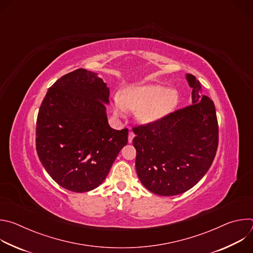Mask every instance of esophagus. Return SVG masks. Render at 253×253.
I'll return each mask as SVG.
<instances>
[{"label":"esophagus","mask_w":253,"mask_h":253,"mask_svg":"<svg viewBox=\"0 0 253 253\" xmlns=\"http://www.w3.org/2000/svg\"><path fill=\"white\" fill-rule=\"evenodd\" d=\"M134 136H135V134L133 133V131H130V132H129V135H128V142H129V143H131V142L133 141Z\"/></svg>","instance_id":"34e87169"}]
</instances>
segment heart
Instances as JSON below:
<instances>
[{"label":"heart","instance_id":"obj_1","mask_svg":"<svg viewBox=\"0 0 253 253\" xmlns=\"http://www.w3.org/2000/svg\"><path fill=\"white\" fill-rule=\"evenodd\" d=\"M178 96L175 90L162 85H137L128 87L113 98V112L124 117L128 109L137 110V117L144 123L159 120L176 106Z\"/></svg>","mask_w":253,"mask_h":253}]
</instances>
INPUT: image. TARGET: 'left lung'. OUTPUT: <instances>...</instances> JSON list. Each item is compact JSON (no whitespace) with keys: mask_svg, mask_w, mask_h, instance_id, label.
<instances>
[{"mask_svg":"<svg viewBox=\"0 0 253 253\" xmlns=\"http://www.w3.org/2000/svg\"><path fill=\"white\" fill-rule=\"evenodd\" d=\"M192 104L157 121L133 128L136 171L141 183L157 195L181 194L210 168L218 147V122L211 99L187 74Z\"/></svg>","mask_w":253,"mask_h":253,"instance_id":"8db88e82","label":"left lung"}]
</instances>
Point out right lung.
Wrapping results in <instances>:
<instances>
[{
    "label": "right lung",
    "instance_id": "right-lung-1",
    "mask_svg": "<svg viewBox=\"0 0 253 253\" xmlns=\"http://www.w3.org/2000/svg\"><path fill=\"white\" fill-rule=\"evenodd\" d=\"M109 89L91 71L77 69L48 90L36 123V149L56 183L73 192L98 187L128 142V129L108 124Z\"/></svg>",
    "mask_w": 253,
    "mask_h": 253
}]
</instances>
